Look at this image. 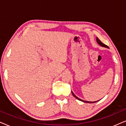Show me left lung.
I'll return each mask as SVG.
<instances>
[{"mask_svg": "<svg viewBox=\"0 0 126 126\" xmlns=\"http://www.w3.org/2000/svg\"><path fill=\"white\" fill-rule=\"evenodd\" d=\"M96 41H97V43L98 44H99L100 45V46H103V47H107V48H108V46H107L106 45H105V44H103V42H101V41L100 40V39L98 38H96ZM72 94H73V96H74V97H76V98L77 99H78L79 100H80V101H83V102H84V103H96V102H97V101H85V100H81V99H79V97H77L75 95V94H73V92H72Z\"/></svg>", "mask_w": 126, "mask_h": 126, "instance_id": "obj_1", "label": "left lung"}]
</instances>
